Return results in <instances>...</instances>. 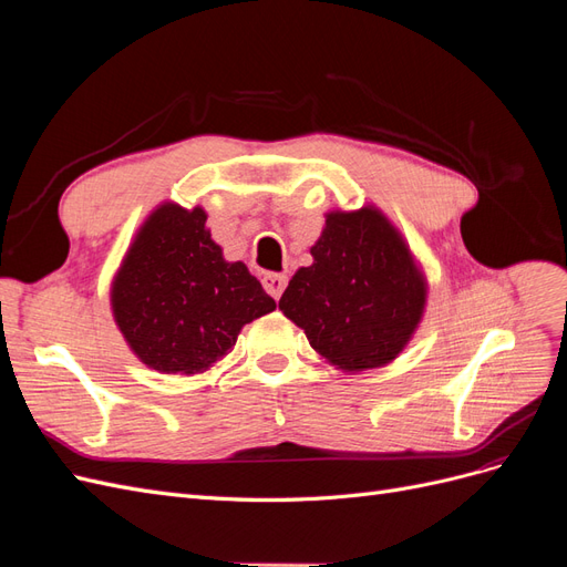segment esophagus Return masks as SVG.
Segmentation results:
<instances>
[{
  "label": "esophagus",
  "mask_w": 567,
  "mask_h": 567,
  "mask_svg": "<svg viewBox=\"0 0 567 567\" xmlns=\"http://www.w3.org/2000/svg\"><path fill=\"white\" fill-rule=\"evenodd\" d=\"M286 284H288V279L284 277V274H265V279H262L265 290H267V293H269L274 300L281 298Z\"/></svg>",
  "instance_id": "obj_1"
}]
</instances>
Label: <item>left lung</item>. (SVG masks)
I'll return each mask as SVG.
<instances>
[{
	"mask_svg": "<svg viewBox=\"0 0 567 567\" xmlns=\"http://www.w3.org/2000/svg\"><path fill=\"white\" fill-rule=\"evenodd\" d=\"M315 262L300 267L279 310L342 371L390 364L423 317L425 279L400 231L375 208L329 213Z\"/></svg>",
	"mask_w": 567,
	"mask_h": 567,
	"instance_id": "left-lung-1",
	"label": "left lung"
}]
</instances>
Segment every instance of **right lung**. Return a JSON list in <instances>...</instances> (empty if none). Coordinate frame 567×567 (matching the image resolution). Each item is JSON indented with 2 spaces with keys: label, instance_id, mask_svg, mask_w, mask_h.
<instances>
[{
  "label": "right lung",
  "instance_id": "obj_1",
  "mask_svg": "<svg viewBox=\"0 0 567 567\" xmlns=\"http://www.w3.org/2000/svg\"><path fill=\"white\" fill-rule=\"evenodd\" d=\"M203 208L163 203L117 269L111 305L127 346L151 369L194 375L217 364L274 302L244 262H227Z\"/></svg>",
  "mask_w": 567,
  "mask_h": 567
}]
</instances>
